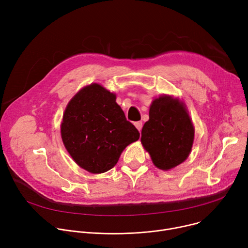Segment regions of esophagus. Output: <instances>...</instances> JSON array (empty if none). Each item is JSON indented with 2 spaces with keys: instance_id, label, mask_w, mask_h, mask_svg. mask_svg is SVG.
Masks as SVG:
<instances>
[{
  "instance_id": "obj_1",
  "label": "esophagus",
  "mask_w": 248,
  "mask_h": 248,
  "mask_svg": "<svg viewBox=\"0 0 248 248\" xmlns=\"http://www.w3.org/2000/svg\"><path fill=\"white\" fill-rule=\"evenodd\" d=\"M134 125H135V127L140 131L141 130V128H142V123L141 122H136L135 124H134Z\"/></svg>"
}]
</instances>
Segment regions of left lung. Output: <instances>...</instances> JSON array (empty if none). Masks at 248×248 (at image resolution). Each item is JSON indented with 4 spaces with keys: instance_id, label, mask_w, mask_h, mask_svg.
<instances>
[{
    "instance_id": "obj_1",
    "label": "left lung",
    "mask_w": 248,
    "mask_h": 248,
    "mask_svg": "<svg viewBox=\"0 0 248 248\" xmlns=\"http://www.w3.org/2000/svg\"><path fill=\"white\" fill-rule=\"evenodd\" d=\"M193 140L194 125L186 104L170 95L155 98L141 131V143L153 164L163 170L179 166L189 156Z\"/></svg>"
}]
</instances>
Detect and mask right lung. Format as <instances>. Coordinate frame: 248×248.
Instances as JSON below:
<instances>
[{"mask_svg": "<svg viewBox=\"0 0 248 248\" xmlns=\"http://www.w3.org/2000/svg\"><path fill=\"white\" fill-rule=\"evenodd\" d=\"M116 94L98 83L82 87L64 110L61 136L74 161L91 173L108 171L139 132L126 121Z\"/></svg>", "mask_w": 248, "mask_h": 248, "instance_id": "right-lung-1", "label": "right lung"}]
</instances>
